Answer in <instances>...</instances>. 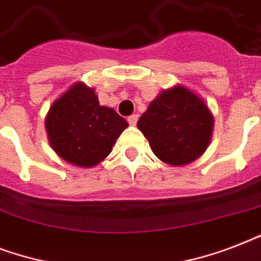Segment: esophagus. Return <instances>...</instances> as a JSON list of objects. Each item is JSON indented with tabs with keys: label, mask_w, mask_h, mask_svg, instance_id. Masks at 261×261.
Here are the masks:
<instances>
[{
	"label": "esophagus",
	"mask_w": 261,
	"mask_h": 261,
	"mask_svg": "<svg viewBox=\"0 0 261 261\" xmlns=\"http://www.w3.org/2000/svg\"><path fill=\"white\" fill-rule=\"evenodd\" d=\"M127 122L130 123V126H135L137 122H138V115L134 114V115H131V116H128V118H127Z\"/></svg>",
	"instance_id": "esophagus-1"
}]
</instances>
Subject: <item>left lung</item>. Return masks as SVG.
Returning a JSON list of instances; mask_svg holds the SVG:
<instances>
[{
    "mask_svg": "<svg viewBox=\"0 0 261 261\" xmlns=\"http://www.w3.org/2000/svg\"><path fill=\"white\" fill-rule=\"evenodd\" d=\"M137 126L161 161L177 167L206 151L214 118L202 98L186 87L163 90L150 102Z\"/></svg>",
    "mask_w": 261,
    "mask_h": 261,
    "instance_id": "obj_1",
    "label": "left lung"
}]
</instances>
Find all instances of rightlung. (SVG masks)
<instances>
[{
  "label": "right lung",
  "instance_id": "add662e5",
  "mask_svg": "<svg viewBox=\"0 0 261 261\" xmlns=\"http://www.w3.org/2000/svg\"><path fill=\"white\" fill-rule=\"evenodd\" d=\"M128 123L114 108L100 106L94 89L74 84L57 98L46 118L51 147L62 160L83 168L101 163Z\"/></svg>",
  "mask_w": 261,
  "mask_h": 261
}]
</instances>
